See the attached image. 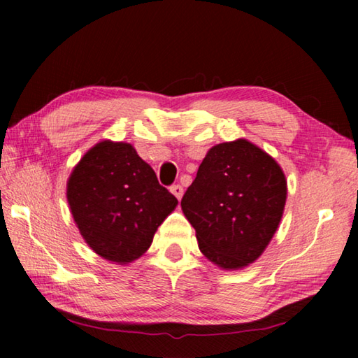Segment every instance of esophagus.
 Returning a JSON list of instances; mask_svg holds the SVG:
<instances>
[{"label": "esophagus", "instance_id": "esophagus-1", "mask_svg": "<svg viewBox=\"0 0 358 358\" xmlns=\"http://www.w3.org/2000/svg\"><path fill=\"white\" fill-rule=\"evenodd\" d=\"M171 192H172L173 196L177 197L178 201H180V199L183 197V186H180V185H173V186H171Z\"/></svg>", "mask_w": 358, "mask_h": 358}]
</instances>
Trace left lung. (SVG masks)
Returning <instances> with one entry per match:
<instances>
[{
  "label": "left lung",
  "mask_w": 358,
  "mask_h": 358,
  "mask_svg": "<svg viewBox=\"0 0 358 358\" xmlns=\"http://www.w3.org/2000/svg\"><path fill=\"white\" fill-rule=\"evenodd\" d=\"M286 196V177L273 157L238 138L210 148L181 210L205 257L222 268H241L273 238Z\"/></svg>",
  "instance_id": "left-lung-1"
}]
</instances>
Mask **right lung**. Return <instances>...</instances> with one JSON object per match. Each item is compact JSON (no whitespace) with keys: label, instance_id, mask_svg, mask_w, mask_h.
Here are the masks:
<instances>
[{"label":"right lung","instance_id":"obj_1","mask_svg":"<svg viewBox=\"0 0 358 358\" xmlns=\"http://www.w3.org/2000/svg\"><path fill=\"white\" fill-rule=\"evenodd\" d=\"M68 202L90 248L118 264L141 257L178 203L132 145L108 141L90 150L72 171Z\"/></svg>","mask_w":358,"mask_h":358}]
</instances>
